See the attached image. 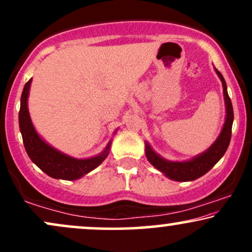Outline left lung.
Listing matches in <instances>:
<instances>
[{
	"label": "left lung",
	"instance_id": "obj_1",
	"mask_svg": "<svg viewBox=\"0 0 252 252\" xmlns=\"http://www.w3.org/2000/svg\"><path fill=\"white\" fill-rule=\"evenodd\" d=\"M217 74L220 78L222 83V90H224L225 104H226V120L222 126V130L217 138L216 142L210 147L204 154L196 156L189 161L185 162H172L166 161L164 158L158 156L156 153L150 148L148 143H146V156L148 161L155 168L162 172L164 175L175 181H192L206 174L215 164L222 158V155L226 152L228 144H230L231 134H232V123H233V108L231 103L230 97L227 94L226 83L224 77L218 70H216Z\"/></svg>",
	"mask_w": 252,
	"mask_h": 252
}]
</instances>
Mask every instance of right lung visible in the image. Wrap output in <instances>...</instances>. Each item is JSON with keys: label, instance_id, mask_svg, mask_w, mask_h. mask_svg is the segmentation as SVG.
<instances>
[{"label": "right lung", "instance_id": "obj_1", "mask_svg": "<svg viewBox=\"0 0 252 252\" xmlns=\"http://www.w3.org/2000/svg\"><path fill=\"white\" fill-rule=\"evenodd\" d=\"M31 83L32 79L26 83L21 94V105L19 111L20 131L24 140L25 149L31 160L51 178L63 179V180H76L99 166L109 154L111 141L100 155L85 160H78L52 148L36 134L27 108Z\"/></svg>", "mask_w": 252, "mask_h": 252}]
</instances>
